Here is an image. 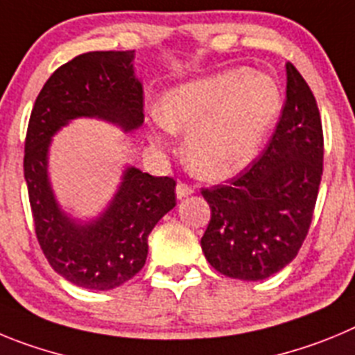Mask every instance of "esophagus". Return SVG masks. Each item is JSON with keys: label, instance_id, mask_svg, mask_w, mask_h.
I'll list each match as a JSON object with an SVG mask.
<instances>
[{"label": "esophagus", "instance_id": "obj_1", "mask_svg": "<svg viewBox=\"0 0 355 355\" xmlns=\"http://www.w3.org/2000/svg\"><path fill=\"white\" fill-rule=\"evenodd\" d=\"M193 193H194L193 187L187 184H182V182H178L177 189H175V194H177L178 200H182V198H185V196H189V194H193Z\"/></svg>", "mask_w": 355, "mask_h": 355}]
</instances>
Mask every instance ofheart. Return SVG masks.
I'll return each mask as SVG.
<instances>
[{"instance_id":"obj_1","label":"heart","mask_w":355,"mask_h":355,"mask_svg":"<svg viewBox=\"0 0 355 355\" xmlns=\"http://www.w3.org/2000/svg\"><path fill=\"white\" fill-rule=\"evenodd\" d=\"M279 111L274 78L253 69L225 70L166 90L155 106L165 130L148 127L146 138L168 148L166 130L185 136L191 171L205 180H225L257 157Z\"/></svg>"}]
</instances>
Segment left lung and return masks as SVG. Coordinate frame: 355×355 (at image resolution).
I'll return each mask as SVG.
<instances>
[{
	"label": "left lung",
	"mask_w": 355,
	"mask_h": 355,
	"mask_svg": "<svg viewBox=\"0 0 355 355\" xmlns=\"http://www.w3.org/2000/svg\"><path fill=\"white\" fill-rule=\"evenodd\" d=\"M324 136L308 83L286 63V102L258 161L225 185L203 189L210 223L207 261L233 279L261 281L297 257L317 203Z\"/></svg>",
	"instance_id": "1"
}]
</instances>
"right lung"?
<instances>
[{"label": "right lung", "instance_id": "obj_1", "mask_svg": "<svg viewBox=\"0 0 355 355\" xmlns=\"http://www.w3.org/2000/svg\"><path fill=\"white\" fill-rule=\"evenodd\" d=\"M78 118H95L123 134L143 125V85L134 51H94L53 72L35 101L24 145V180L38 244L72 285L106 292L146 261L148 235L175 203V180L123 166L107 205L94 217L63 209L49 177L53 138Z\"/></svg>", "mask_w": 355, "mask_h": 355}]
</instances>
